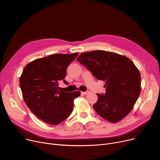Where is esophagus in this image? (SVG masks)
<instances>
[{
	"instance_id": "1",
	"label": "esophagus",
	"mask_w": 160,
	"mask_h": 160,
	"mask_svg": "<svg viewBox=\"0 0 160 160\" xmlns=\"http://www.w3.org/2000/svg\"><path fill=\"white\" fill-rule=\"evenodd\" d=\"M89 90H88V91H85V92H82V93L83 94V95H88V93H89Z\"/></svg>"
}]
</instances>
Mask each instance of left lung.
Masks as SVG:
<instances>
[{"mask_svg":"<svg viewBox=\"0 0 160 160\" xmlns=\"http://www.w3.org/2000/svg\"><path fill=\"white\" fill-rule=\"evenodd\" d=\"M77 61L94 77L105 82V94L97 93L95 112L111 122H117L133 109L141 92V75L134 63L124 56L104 50L81 54Z\"/></svg>","mask_w":160,"mask_h":160,"instance_id":"obj_1","label":"left lung"}]
</instances>
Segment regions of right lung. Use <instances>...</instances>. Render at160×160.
<instances>
[{"mask_svg": "<svg viewBox=\"0 0 160 160\" xmlns=\"http://www.w3.org/2000/svg\"><path fill=\"white\" fill-rule=\"evenodd\" d=\"M78 55L56 54L39 58L24 68L19 80L25 103L43 121L57 125L72 113L73 100L80 95L79 91L65 93L60 91L58 82L63 80L70 63Z\"/></svg>", "mask_w": 160, "mask_h": 160, "instance_id": "obj_1", "label": "right lung"}]
</instances>
